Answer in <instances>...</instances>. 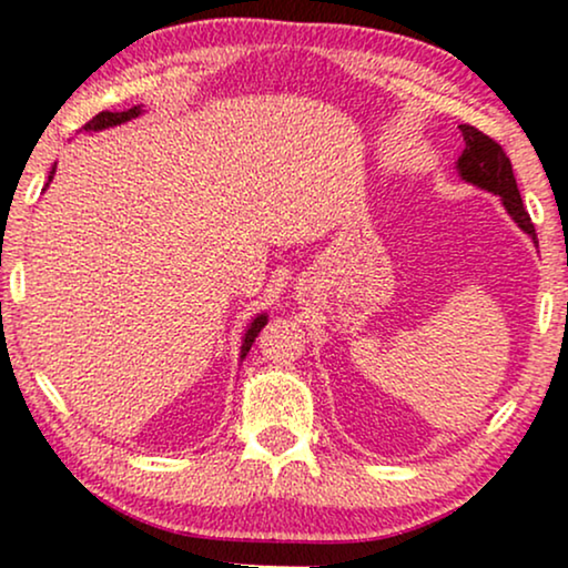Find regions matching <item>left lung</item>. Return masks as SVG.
Wrapping results in <instances>:
<instances>
[{"label": "left lung", "instance_id": "left-lung-1", "mask_svg": "<svg viewBox=\"0 0 568 568\" xmlns=\"http://www.w3.org/2000/svg\"><path fill=\"white\" fill-rule=\"evenodd\" d=\"M463 142L465 150L457 160V170L465 181L480 185V189L499 193L504 206L511 214L519 227H523L527 235L535 240V224L527 214V209L523 204V196L517 191V181L515 173H511V162L507 158V152L501 150V144L496 139L486 136L484 131H478L470 123H463Z\"/></svg>", "mask_w": 568, "mask_h": 568}]
</instances>
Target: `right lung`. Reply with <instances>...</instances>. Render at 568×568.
Returning a JSON list of instances; mask_svg holds the SVG:
<instances>
[{
  "instance_id": "right-lung-1",
  "label": "right lung",
  "mask_w": 568,
  "mask_h": 568,
  "mask_svg": "<svg viewBox=\"0 0 568 568\" xmlns=\"http://www.w3.org/2000/svg\"><path fill=\"white\" fill-rule=\"evenodd\" d=\"M136 115H139V108H136V105L129 108V111H103V113H98L92 121L84 123V129H88V131H100V129L115 126V123H123V121L136 119ZM51 175H53V170H51ZM51 175H49V181H51ZM263 325H266V315H258V317H255V321L251 323V328H247L245 341H243V354H240V356H243V359H245V354L251 352L253 341H255V336H258V333H261Z\"/></svg>"
}]
</instances>
